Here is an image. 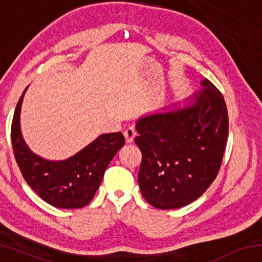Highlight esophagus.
I'll return each mask as SVG.
<instances>
[{
  "mask_svg": "<svg viewBox=\"0 0 262 262\" xmlns=\"http://www.w3.org/2000/svg\"><path fill=\"white\" fill-rule=\"evenodd\" d=\"M123 136H125V140L127 143H132L136 137V132L133 129V128H127V129L123 132Z\"/></svg>",
  "mask_w": 262,
  "mask_h": 262,
  "instance_id": "34e87169",
  "label": "esophagus"
}]
</instances>
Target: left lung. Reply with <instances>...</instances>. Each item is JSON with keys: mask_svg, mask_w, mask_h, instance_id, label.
<instances>
[{"mask_svg": "<svg viewBox=\"0 0 262 262\" xmlns=\"http://www.w3.org/2000/svg\"><path fill=\"white\" fill-rule=\"evenodd\" d=\"M194 103L141 118L135 143L142 152L141 193L158 209L187 206L219 173L229 132L223 96L207 78Z\"/></svg>", "mask_w": 262, "mask_h": 262, "instance_id": "8db88e82", "label": "left lung"}]
</instances>
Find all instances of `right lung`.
Listing matches in <instances>:
<instances>
[{"label": "right lung", "instance_id": "1", "mask_svg": "<svg viewBox=\"0 0 262 262\" xmlns=\"http://www.w3.org/2000/svg\"><path fill=\"white\" fill-rule=\"evenodd\" d=\"M17 103L11 123V143L24 179L43 201L56 208L77 209L90 203L114 155L125 144L120 132L103 134L66 161L50 162L29 149L20 133V106Z\"/></svg>", "mask_w": 262, "mask_h": 262}]
</instances>
